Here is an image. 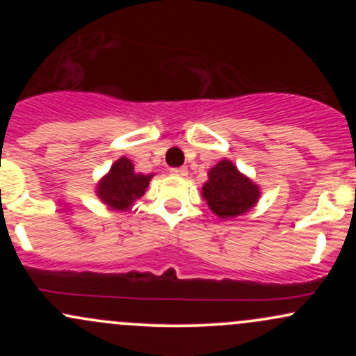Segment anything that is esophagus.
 <instances>
[{
  "mask_svg": "<svg viewBox=\"0 0 356 356\" xmlns=\"http://www.w3.org/2000/svg\"><path fill=\"white\" fill-rule=\"evenodd\" d=\"M170 174L179 175V177H184V175H187V169L186 167H172V169H170Z\"/></svg>",
  "mask_w": 356,
  "mask_h": 356,
  "instance_id": "obj_1",
  "label": "esophagus"
}]
</instances>
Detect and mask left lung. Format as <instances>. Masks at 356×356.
Returning <instances> with one entry per match:
<instances>
[{
  "instance_id": "obj_1",
  "label": "left lung",
  "mask_w": 356,
  "mask_h": 356,
  "mask_svg": "<svg viewBox=\"0 0 356 356\" xmlns=\"http://www.w3.org/2000/svg\"><path fill=\"white\" fill-rule=\"evenodd\" d=\"M202 195L214 214L229 219L254 206L259 187L244 177L229 161H220L209 170V181L204 184Z\"/></svg>"
}]
</instances>
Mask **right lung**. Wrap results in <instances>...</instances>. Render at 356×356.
Segmentation results:
<instances>
[{
	"mask_svg": "<svg viewBox=\"0 0 356 356\" xmlns=\"http://www.w3.org/2000/svg\"><path fill=\"white\" fill-rule=\"evenodd\" d=\"M152 174H136L134 164L127 157L118 159L110 172L99 184V197L115 211H127L136 199L144 195Z\"/></svg>",
	"mask_w": 356,
	"mask_h": 356,
	"instance_id": "add662e5",
	"label": "right lung"
}]
</instances>
